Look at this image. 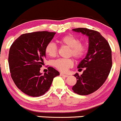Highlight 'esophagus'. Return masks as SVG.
<instances>
[{"label": "esophagus", "instance_id": "34e87169", "mask_svg": "<svg viewBox=\"0 0 121 121\" xmlns=\"http://www.w3.org/2000/svg\"><path fill=\"white\" fill-rule=\"evenodd\" d=\"M60 76L62 77H65V78H67V77H68V75H67V74H63V73H60Z\"/></svg>", "mask_w": 121, "mask_h": 121}]
</instances>
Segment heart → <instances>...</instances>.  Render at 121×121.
<instances>
[{
    "mask_svg": "<svg viewBox=\"0 0 121 121\" xmlns=\"http://www.w3.org/2000/svg\"><path fill=\"white\" fill-rule=\"evenodd\" d=\"M62 45L69 48V55L72 56L76 59L83 58L86 53L87 46L84 42H80V39L73 34H68L63 36L58 40ZM46 54L50 57H55L57 55L58 48L55 43L50 42L45 48ZM53 66L62 72H66L73 65V60L71 58H60L53 61Z\"/></svg>",
    "mask_w": 121,
    "mask_h": 121,
    "instance_id": "1",
    "label": "heart"
}]
</instances>
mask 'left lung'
<instances>
[{
  "label": "left lung",
  "instance_id": "left-lung-1",
  "mask_svg": "<svg viewBox=\"0 0 121 121\" xmlns=\"http://www.w3.org/2000/svg\"><path fill=\"white\" fill-rule=\"evenodd\" d=\"M88 37L89 47L84 59L80 62L78 68H84L82 75L74 74L77 79L72 90L79 95H88L103 85L111 69L112 51L109 43L99 32L86 28L73 29Z\"/></svg>",
  "mask_w": 121,
  "mask_h": 121
}]
</instances>
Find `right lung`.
<instances>
[{
    "label": "right lung",
    "instance_id": "1",
    "mask_svg": "<svg viewBox=\"0 0 121 121\" xmlns=\"http://www.w3.org/2000/svg\"><path fill=\"white\" fill-rule=\"evenodd\" d=\"M56 33L37 31L22 34L9 49V65L13 82L22 92L39 97L48 91L53 78L59 72L52 67L42 74L39 72L45 57V48Z\"/></svg>",
    "mask_w": 121,
    "mask_h": 121
}]
</instances>
